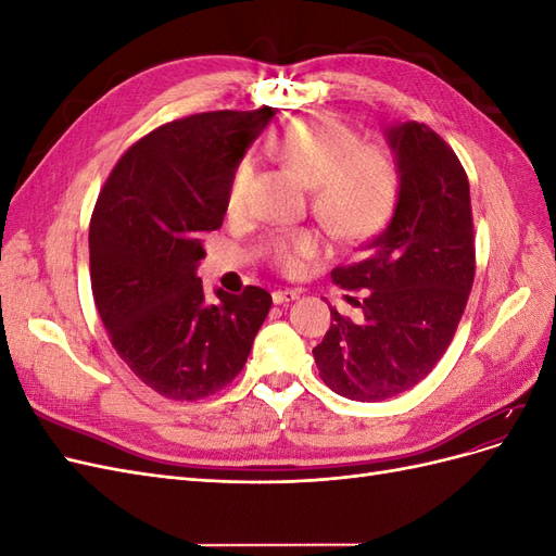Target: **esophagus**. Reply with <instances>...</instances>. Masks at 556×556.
<instances>
[{
	"label": "esophagus",
	"instance_id": "1",
	"mask_svg": "<svg viewBox=\"0 0 556 556\" xmlns=\"http://www.w3.org/2000/svg\"><path fill=\"white\" fill-rule=\"evenodd\" d=\"M299 299V292L296 290H276L274 292V301L278 306H282V304H292V301H296Z\"/></svg>",
	"mask_w": 556,
	"mask_h": 556
}]
</instances>
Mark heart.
Masks as SVG:
<instances>
[{"label":"heart","instance_id":"obj_1","mask_svg":"<svg viewBox=\"0 0 556 556\" xmlns=\"http://www.w3.org/2000/svg\"><path fill=\"white\" fill-rule=\"evenodd\" d=\"M271 153L313 185L319 217L345 239L374 231L392 206L396 166L378 146H362L357 131L333 115H311L282 127L268 141ZM252 180L250 160L233 166L227 185V208L241 211ZM323 241L315 231H282L268 243L271 260L285 274H296L315 257Z\"/></svg>","mask_w":556,"mask_h":556}]
</instances>
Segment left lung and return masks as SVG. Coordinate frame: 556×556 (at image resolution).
<instances>
[{
	"instance_id": "1",
	"label": "left lung",
	"mask_w": 556,
	"mask_h": 556,
	"mask_svg": "<svg viewBox=\"0 0 556 556\" xmlns=\"http://www.w3.org/2000/svg\"><path fill=\"white\" fill-rule=\"evenodd\" d=\"M387 134L399 194L392 220L336 266L359 319L331 308V327L313 348L319 378L352 401H384L425 380L457 331L476 278V239L468 178L454 150L422 123Z\"/></svg>"
}]
</instances>
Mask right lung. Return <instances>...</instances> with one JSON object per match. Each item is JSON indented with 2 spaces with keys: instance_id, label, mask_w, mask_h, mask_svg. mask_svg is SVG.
<instances>
[{
  "instance_id": "right-lung-1",
  "label": "right lung",
  "mask_w": 556,
  "mask_h": 556,
  "mask_svg": "<svg viewBox=\"0 0 556 556\" xmlns=\"http://www.w3.org/2000/svg\"><path fill=\"white\" fill-rule=\"evenodd\" d=\"M276 109L208 111L166 123L115 164L90 220L99 317L134 376L174 401H197L241 374L271 294L215 290L197 264L223 227L227 185Z\"/></svg>"
}]
</instances>
